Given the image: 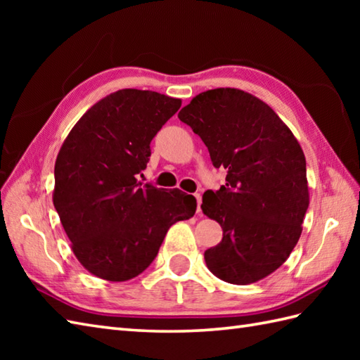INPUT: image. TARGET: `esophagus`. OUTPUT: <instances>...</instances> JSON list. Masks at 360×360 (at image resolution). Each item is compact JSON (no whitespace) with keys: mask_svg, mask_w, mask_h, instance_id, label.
<instances>
[{"mask_svg":"<svg viewBox=\"0 0 360 360\" xmlns=\"http://www.w3.org/2000/svg\"><path fill=\"white\" fill-rule=\"evenodd\" d=\"M195 198H196V204H198L196 213H201V195H195Z\"/></svg>","mask_w":360,"mask_h":360,"instance_id":"1","label":"esophagus"}]
</instances>
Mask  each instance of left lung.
Listing matches in <instances>:
<instances>
[{"label":"left lung","mask_w":360,"mask_h":360,"mask_svg":"<svg viewBox=\"0 0 360 360\" xmlns=\"http://www.w3.org/2000/svg\"><path fill=\"white\" fill-rule=\"evenodd\" d=\"M178 117L227 170L226 186L202 195V213L223 227L207 267L232 285L266 278L295 248L309 205L300 143L269 105L236 88L204 91Z\"/></svg>","instance_id":"left-lung-1"}]
</instances>
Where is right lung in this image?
Wrapping results in <instances>:
<instances>
[{"label": "right lung", "mask_w": 360, "mask_h": 360, "mask_svg": "<svg viewBox=\"0 0 360 360\" xmlns=\"http://www.w3.org/2000/svg\"><path fill=\"white\" fill-rule=\"evenodd\" d=\"M181 103L156 91L119 89L91 106L62 143L53 207L75 258L98 278L137 277L168 229L195 215V196L136 178L147 167L151 139Z\"/></svg>", "instance_id": "1"}]
</instances>
